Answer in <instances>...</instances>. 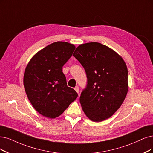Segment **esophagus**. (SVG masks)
<instances>
[{
  "label": "esophagus",
  "mask_w": 153,
  "mask_h": 153,
  "mask_svg": "<svg viewBox=\"0 0 153 153\" xmlns=\"http://www.w3.org/2000/svg\"><path fill=\"white\" fill-rule=\"evenodd\" d=\"M74 89L76 90V91L79 94V87H78V86H76V87L74 88Z\"/></svg>",
  "instance_id": "1"
}]
</instances>
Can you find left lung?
Masks as SVG:
<instances>
[{"mask_svg": "<svg viewBox=\"0 0 153 153\" xmlns=\"http://www.w3.org/2000/svg\"><path fill=\"white\" fill-rule=\"evenodd\" d=\"M73 56L84 68L88 78L79 99L84 113L93 122L110 118L120 108L128 92L126 62L115 51L98 42L80 45Z\"/></svg>", "mask_w": 153, "mask_h": 153, "instance_id": "obj_1", "label": "left lung"}]
</instances>
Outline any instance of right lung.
<instances>
[{
  "instance_id": "obj_1",
  "label": "right lung",
  "mask_w": 153,
  "mask_h": 153,
  "mask_svg": "<svg viewBox=\"0 0 153 153\" xmlns=\"http://www.w3.org/2000/svg\"><path fill=\"white\" fill-rule=\"evenodd\" d=\"M75 48L68 42L53 43L38 51L26 65V93L33 108L44 117L60 116L77 97L75 90L67 86L62 72Z\"/></svg>"
}]
</instances>
